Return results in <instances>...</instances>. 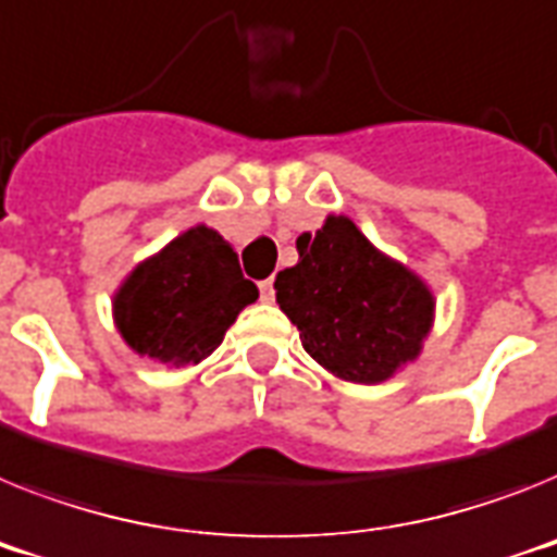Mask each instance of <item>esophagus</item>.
<instances>
[{"label": "esophagus", "instance_id": "esophagus-1", "mask_svg": "<svg viewBox=\"0 0 557 557\" xmlns=\"http://www.w3.org/2000/svg\"><path fill=\"white\" fill-rule=\"evenodd\" d=\"M260 297H263L265 302L274 300V280H260Z\"/></svg>", "mask_w": 557, "mask_h": 557}]
</instances>
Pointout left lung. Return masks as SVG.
Returning a JSON list of instances; mask_svg holds the SVG:
<instances>
[{
    "label": "left lung",
    "instance_id": "obj_1",
    "mask_svg": "<svg viewBox=\"0 0 557 557\" xmlns=\"http://www.w3.org/2000/svg\"><path fill=\"white\" fill-rule=\"evenodd\" d=\"M300 263L274 280L302 348L339 380L373 385L419 354L433 297L405 265L373 249L348 218L297 237Z\"/></svg>",
    "mask_w": 557,
    "mask_h": 557
}]
</instances>
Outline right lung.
Returning <instances> with one entry per match:
<instances>
[{
	"instance_id": "1",
	"label": "right lung",
	"mask_w": 557,
	"mask_h": 557,
	"mask_svg": "<svg viewBox=\"0 0 557 557\" xmlns=\"http://www.w3.org/2000/svg\"><path fill=\"white\" fill-rule=\"evenodd\" d=\"M257 300L237 251L207 226L141 263L115 294V322L129 348L172 368L198 366Z\"/></svg>"
}]
</instances>
